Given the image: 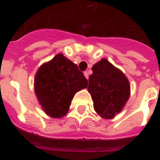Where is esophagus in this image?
<instances>
[{
	"mask_svg": "<svg viewBox=\"0 0 160 160\" xmlns=\"http://www.w3.org/2000/svg\"><path fill=\"white\" fill-rule=\"evenodd\" d=\"M84 75H85V77H86L87 79H88V78H89V73H88V71H85V72H84Z\"/></svg>",
	"mask_w": 160,
	"mask_h": 160,
	"instance_id": "obj_1",
	"label": "esophagus"
}]
</instances>
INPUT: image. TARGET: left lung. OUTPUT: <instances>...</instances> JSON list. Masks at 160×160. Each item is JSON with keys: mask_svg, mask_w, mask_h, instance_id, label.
<instances>
[{"mask_svg": "<svg viewBox=\"0 0 160 160\" xmlns=\"http://www.w3.org/2000/svg\"><path fill=\"white\" fill-rule=\"evenodd\" d=\"M88 91L93 100L95 111L106 119L119 113L129 98L130 86L120 70L109 61L102 59L92 67Z\"/></svg>", "mask_w": 160, "mask_h": 160, "instance_id": "8db88e82", "label": "left lung"}]
</instances>
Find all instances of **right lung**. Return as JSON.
<instances>
[{
	"mask_svg": "<svg viewBox=\"0 0 160 160\" xmlns=\"http://www.w3.org/2000/svg\"><path fill=\"white\" fill-rule=\"evenodd\" d=\"M35 92L45 113L60 118L68 111L74 94L88 81L76 64L62 54L40 67L35 77Z\"/></svg>",
	"mask_w": 160,
	"mask_h": 160,
	"instance_id": "add662e5",
	"label": "right lung"
}]
</instances>
